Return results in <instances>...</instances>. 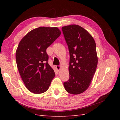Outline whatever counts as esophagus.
<instances>
[{
  "mask_svg": "<svg viewBox=\"0 0 120 120\" xmlns=\"http://www.w3.org/2000/svg\"><path fill=\"white\" fill-rule=\"evenodd\" d=\"M56 68H57V70L58 71H59V70H60V68H61V66H56Z\"/></svg>",
  "mask_w": 120,
  "mask_h": 120,
  "instance_id": "34e87169",
  "label": "esophagus"
}]
</instances>
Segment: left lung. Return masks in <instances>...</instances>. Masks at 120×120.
<instances>
[{"label": "left lung", "instance_id": "obj_1", "mask_svg": "<svg viewBox=\"0 0 120 120\" xmlns=\"http://www.w3.org/2000/svg\"><path fill=\"white\" fill-rule=\"evenodd\" d=\"M67 44L70 60V79L64 83L69 93L79 94L89 87L98 64L96 43L83 28L71 25L62 28Z\"/></svg>", "mask_w": 120, "mask_h": 120}]
</instances>
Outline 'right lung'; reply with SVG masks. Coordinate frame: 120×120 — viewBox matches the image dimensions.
I'll return each mask as SVG.
<instances>
[{
	"label": "right lung",
	"instance_id": "right-lung-1",
	"mask_svg": "<svg viewBox=\"0 0 120 120\" xmlns=\"http://www.w3.org/2000/svg\"><path fill=\"white\" fill-rule=\"evenodd\" d=\"M61 34L57 27H40L30 31L18 44L15 53L17 68L25 86L32 93L46 91L55 76L48 63L46 49Z\"/></svg>",
	"mask_w": 120,
	"mask_h": 120
}]
</instances>
